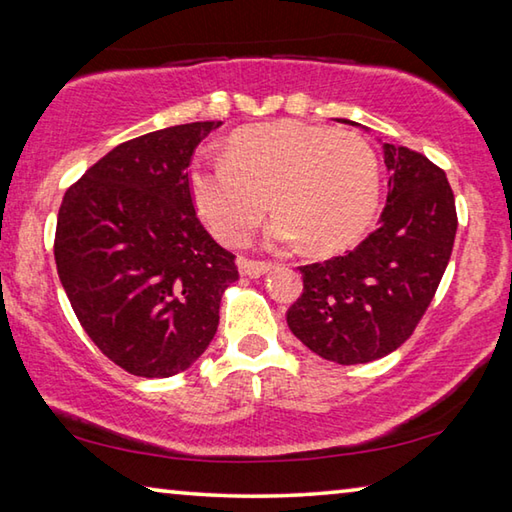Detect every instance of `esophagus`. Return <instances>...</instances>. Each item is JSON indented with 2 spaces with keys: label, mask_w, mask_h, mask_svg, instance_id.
Masks as SVG:
<instances>
[{
  "label": "esophagus",
  "mask_w": 512,
  "mask_h": 512,
  "mask_svg": "<svg viewBox=\"0 0 512 512\" xmlns=\"http://www.w3.org/2000/svg\"><path fill=\"white\" fill-rule=\"evenodd\" d=\"M239 271L246 277H259V275H266L268 271H273V264L271 262H255V259H241Z\"/></svg>",
  "instance_id": "34e87169"
}]
</instances>
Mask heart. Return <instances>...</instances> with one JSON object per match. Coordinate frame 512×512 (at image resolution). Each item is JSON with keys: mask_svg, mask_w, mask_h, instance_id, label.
Listing matches in <instances>:
<instances>
[{"mask_svg": "<svg viewBox=\"0 0 512 512\" xmlns=\"http://www.w3.org/2000/svg\"><path fill=\"white\" fill-rule=\"evenodd\" d=\"M379 160L359 135L284 119L244 126L225 142L223 158H196L189 192L212 235L241 246L271 198V246L305 241L329 255L366 235L377 214Z\"/></svg>", "mask_w": 512, "mask_h": 512, "instance_id": "heart-1", "label": "heart"}]
</instances>
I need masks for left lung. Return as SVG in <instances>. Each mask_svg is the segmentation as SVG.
<instances>
[{
    "label": "left lung",
    "mask_w": 512,
    "mask_h": 512,
    "mask_svg": "<svg viewBox=\"0 0 512 512\" xmlns=\"http://www.w3.org/2000/svg\"><path fill=\"white\" fill-rule=\"evenodd\" d=\"M384 164L391 176L379 228L343 257L300 266L302 293L287 311L291 332L341 366L381 359L409 339L454 248L458 219L445 171L395 144H384Z\"/></svg>",
    "instance_id": "obj_1"
}]
</instances>
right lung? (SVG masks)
<instances>
[{
  "instance_id": "1",
  "label": "right lung",
  "mask_w": 512,
  "mask_h": 512,
  "mask_svg": "<svg viewBox=\"0 0 512 512\" xmlns=\"http://www.w3.org/2000/svg\"><path fill=\"white\" fill-rule=\"evenodd\" d=\"M221 121L146 133L112 149L67 189L54 257L94 345L137 377H171L207 350L235 255L198 221L189 192L196 146Z\"/></svg>"
}]
</instances>
